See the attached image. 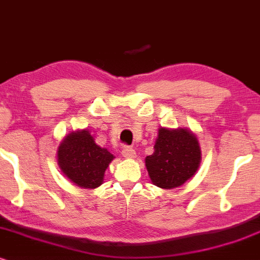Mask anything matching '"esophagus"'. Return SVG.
<instances>
[{"instance_id": "1", "label": "esophagus", "mask_w": 260, "mask_h": 260, "mask_svg": "<svg viewBox=\"0 0 260 260\" xmlns=\"http://www.w3.org/2000/svg\"><path fill=\"white\" fill-rule=\"evenodd\" d=\"M121 153H122L123 157L127 158V159H134L137 157V152L134 151L132 147H123Z\"/></svg>"}]
</instances>
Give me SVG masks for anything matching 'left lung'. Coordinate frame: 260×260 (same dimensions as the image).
I'll return each mask as SVG.
<instances>
[{
    "label": "left lung",
    "mask_w": 260,
    "mask_h": 260,
    "mask_svg": "<svg viewBox=\"0 0 260 260\" xmlns=\"http://www.w3.org/2000/svg\"><path fill=\"white\" fill-rule=\"evenodd\" d=\"M153 148V153L145 158V165L151 182L161 189L184 184L202 160L199 139L188 128L160 127Z\"/></svg>",
    "instance_id": "obj_1"
}]
</instances>
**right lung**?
<instances>
[{
	"instance_id": "obj_1",
	"label": "right lung",
	"mask_w": 260,
	"mask_h": 260,
	"mask_svg": "<svg viewBox=\"0 0 260 260\" xmlns=\"http://www.w3.org/2000/svg\"><path fill=\"white\" fill-rule=\"evenodd\" d=\"M115 158L107 148L99 146L89 129L69 133L57 150L60 171L75 185L95 189L103 183L105 172Z\"/></svg>"
}]
</instances>
